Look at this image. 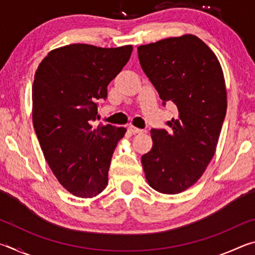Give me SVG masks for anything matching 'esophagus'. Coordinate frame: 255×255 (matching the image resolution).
I'll return each mask as SVG.
<instances>
[{
  "instance_id": "34e87169",
  "label": "esophagus",
  "mask_w": 255,
  "mask_h": 255,
  "mask_svg": "<svg viewBox=\"0 0 255 255\" xmlns=\"http://www.w3.org/2000/svg\"><path fill=\"white\" fill-rule=\"evenodd\" d=\"M128 129H129V131H130L131 133H143V132H145V130H143V129L136 128V127H133V126H130Z\"/></svg>"
}]
</instances>
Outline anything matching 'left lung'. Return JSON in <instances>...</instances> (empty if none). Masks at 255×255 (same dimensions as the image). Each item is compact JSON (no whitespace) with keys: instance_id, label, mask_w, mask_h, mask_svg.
<instances>
[{"instance_id":"left-lung-1","label":"left lung","mask_w":255,"mask_h":255,"mask_svg":"<svg viewBox=\"0 0 255 255\" xmlns=\"http://www.w3.org/2000/svg\"><path fill=\"white\" fill-rule=\"evenodd\" d=\"M140 66L165 102L178 108L170 130L152 129L153 147L141 156L154 190L175 195L195 184L214 157L227 109L221 63L193 34L138 47Z\"/></svg>"}]
</instances>
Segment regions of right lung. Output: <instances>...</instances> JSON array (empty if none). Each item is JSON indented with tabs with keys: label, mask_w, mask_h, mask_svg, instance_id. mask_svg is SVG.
<instances>
[{
	"label": "right lung",
	"mask_w": 255,
	"mask_h": 255,
	"mask_svg": "<svg viewBox=\"0 0 255 255\" xmlns=\"http://www.w3.org/2000/svg\"><path fill=\"white\" fill-rule=\"evenodd\" d=\"M131 45L101 48L72 44L50 50L32 84V123L47 163L58 182L80 198L108 184L114 150L126 129L93 126L97 101L130 58Z\"/></svg>",
	"instance_id": "1"
}]
</instances>
